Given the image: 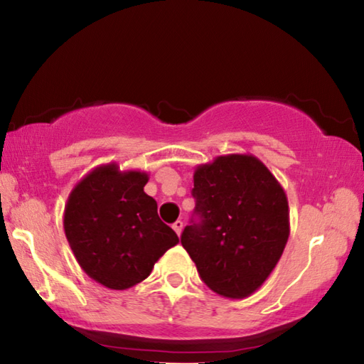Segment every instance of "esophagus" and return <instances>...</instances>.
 Here are the masks:
<instances>
[{
	"label": "esophagus",
	"instance_id": "34e87169",
	"mask_svg": "<svg viewBox=\"0 0 364 364\" xmlns=\"http://www.w3.org/2000/svg\"><path fill=\"white\" fill-rule=\"evenodd\" d=\"M173 230H175V232L178 234V236H181V231H183V221H181V220L175 221V223H173Z\"/></svg>",
	"mask_w": 364,
	"mask_h": 364
}]
</instances>
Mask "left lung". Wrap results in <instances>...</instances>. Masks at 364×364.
<instances>
[{
    "label": "left lung",
    "mask_w": 364,
    "mask_h": 364,
    "mask_svg": "<svg viewBox=\"0 0 364 364\" xmlns=\"http://www.w3.org/2000/svg\"><path fill=\"white\" fill-rule=\"evenodd\" d=\"M194 213L181 244L200 279L228 299L254 294L278 264L289 239L284 189L250 154L218 156L194 171Z\"/></svg>",
    "instance_id": "obj_1"
}]
</instances>
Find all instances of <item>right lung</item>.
I'll return each instance as SVG.
<instances>
[{
    "label": "right lung",
    "instance_id": "add662e5",
    "mask_svg": "<svg viewBox=\"0 0 364 364\" xmlns=\"http://www.w3.org/2000/svg\"><path fill=\"white\" fill-rule=\"evenodd\" d=\"M146 171L100 165L67 199L64 231L77 262L91 279L114 291L136 286L180 239L159 218L144 193Z\"/></svg>",
    "mask_w": 364,
    "mask_h": 364
}]
</instances>
